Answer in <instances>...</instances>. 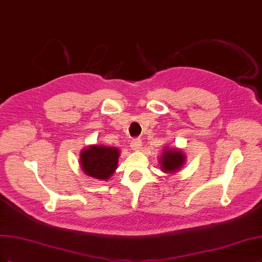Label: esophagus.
I'll return each instance as SVG.
<instances>
[{
  "label": "esophagus",
  "mask_w": 262,
  "mask_h": 262,
  "mask_svg": "<svg viewBox=\"0 0 262 262\" xmlns=\"http://www.w3.org/2000/svg\"><path fill=\"white\" fill-rule=\"evenodd\" d=\"M131 148L133 150H139L142 146V140L140 138H135V139H132L131 141Z\"/></svg>",
  "instance_id": "obj_1"
}]
</instances>
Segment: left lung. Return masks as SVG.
<instances>
[{"instance_id":"8db88e82","label":"left lung","mask_w":262,"mask_h":262,"mask_svg":"<svg viewBox=\"0 0 262 262\" xmlns=\"http://www.w3.org/2000/svg\"><path fill=\"white\" fill-rule=\"evenodd\" d=\"M184 159L185 156L183 155L182 151L177 149H165L160 158L161 169L164 170L165 172H174L176 170H179L182 167Z\"/></svg>"}]
</instances>
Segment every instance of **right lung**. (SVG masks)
Returning <instances> with one entry per match:
<instances>
[{"label":"right lung","mask_w":262,"mask_h":262,"mask_svg":"<svg viewBox=\"0 0 262 262\" xmlns=\"http://www.w3.org/2000/svg\"><path fill=\"white\" fill-rule=\"evenodd\" d=\"M118 157L119 150L114 146L92 145L81 151V167L90 177L107 180L116 170Z\"/></svg>","instance_id":"obj_1"}]
</instances>
